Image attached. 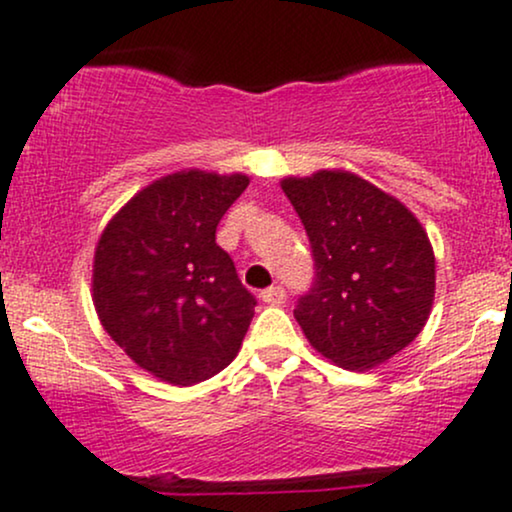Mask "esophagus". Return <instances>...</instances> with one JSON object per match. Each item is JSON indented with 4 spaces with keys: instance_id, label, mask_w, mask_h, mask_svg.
<instances>
[{
    "instance_id": "34e87169",
    "label": "esophagus",
    "mask_w": 512,
    "mask_h": 512,
    "mask_svg": "<svg viewBox=\"0 0 512 512\" xmlns=\"http://www.w3.org/2000/svg\"><path fill=\"white\" fill-rule=\"evenodd\" d=\"M261 300L266 304H271V307H280V304L285 302V290L280 285L268 287V290L261 292Z\"/></svg>"
}]
</instances>
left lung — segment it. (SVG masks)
Returning <instances> with one entry per match:
<instances>
[{"label":"left lung","mask_w":512,"mask_h":512,"mask_svg":"<svg viewBox=\"0 0 512 512\" xmlns=\"http://www.w3.org/2000/svg\"><path fill=\"white\" fill-rule=\"evenodd\" d=\"M317 261L295 309L309 346L343 370H372L423 331L435 300V254L418 217L346 169L280 181Z\"/></svg>","instance_id":"8db88e82"}]
</instances>
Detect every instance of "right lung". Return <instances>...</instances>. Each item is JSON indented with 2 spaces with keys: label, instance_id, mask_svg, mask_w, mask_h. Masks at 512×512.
<instances>
[{
  "label": "right lung",
  "instance_id": "right-lung-1",
  "mask_svg": "<svg viewBox=\"0 0 512 512\" xmlns=\"http://www.w3.org/2000/svg\"><path fill=\"white\" fill-rule=\"evenodd\" d=\"M246 174L181 169L137 191L103 227L91 300L103 331L137 367L176 387L237 358L256 300L215 229Z\"/></svg>",
  "mask_w": 512,
  "mask_h": 512
}]
</instances>
